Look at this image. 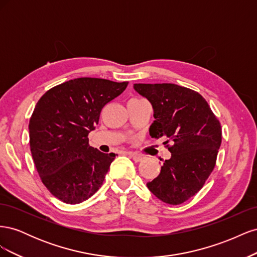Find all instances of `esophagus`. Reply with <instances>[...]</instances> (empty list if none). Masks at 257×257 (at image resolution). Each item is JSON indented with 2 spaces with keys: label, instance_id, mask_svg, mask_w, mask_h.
<instances>
[{
  "label": "esophagus",
  "instance_id": "esophagus-1",
  "mask_svg": "<svg viewBox=\"0 0 257 257\" xmlns=\"http://www.w3.org/2000/svg\"><path fill=\"white\" fill-rule=\"evenodd\" d=\"M128 157H131L135 162H142L144 160V155L138 154V153H134V152H127L126 153Z\"/></svg>",
  "mask_w": 257,
  "mask_h": 257
}]
</instances>
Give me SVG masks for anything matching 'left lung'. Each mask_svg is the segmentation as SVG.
<instances>
[{"label":"left lung","mask_w":257,"mask_h":257,"mask_svg":"<svg viewBox=\"0 0 257 257\" xmlns=\"http://www.w3.org/2000/svg\"><path fill=\"white\" fill-rule=\"evenodd\" d=\"M134 89L152 104L154 138L166 136L172 158L147 186L169 205H180L203 188L214 169L222 143L219 119L198 92L174 83H135Z\"/></svg>","instance_id":"obj_1"}]
</instances>
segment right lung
<instances>
[{
  "mask_svg": "<svg viewBox=\"0 0 257 257\" xmlns=\"http://www.w3.org/2000/svg\"><path fill=\"white\" fill-rule=\"evenodd\" d=\"M127 84L82 77L51 88L37 102L29 123L31 153L42 182L63 203L80 204L102 186L115 154L94 149L88 136Z\"/></svg>",
  "mask_w": 257,
  "mask_h": 257,
  "instance_id": "obj_1",
  "label": "right lung"
}]
</instances>
